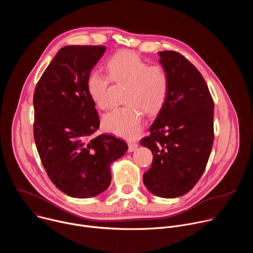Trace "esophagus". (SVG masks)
<instances>
[{
    "mask_svg": "<svg viewBox=\"0 0 253 253\" xmlns=\"http://www.w3.org/2000/svg\"><path fill=\"white\" fill-rule=\"evenodd\" d=\"M138 147V143L137 142H129L128 144V151L129 152H133L134 150H136Z\"/></svg>",
    "mask_w": 253,
    "mask_h": 253,
    "instance_id": "esophagus-1",
    "label": "esophagus"
}]
</instances>
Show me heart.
<instances>
[{
  "mask_svg": "<svg viewBox=\"0 0 253 253\" xmlns=\"http://www.w3.org/2000/svg\"><path fill=\"white\" fill-rule=\"evenodd\" d=\"M107 74L92 71L86 79V90L92 102L101 110L113 107L110 89L112 82L126 85L124 107L115 109L103 119L108 132L127 139L136 138L144 123L143 113L157 114L165 104L170 78L162 64H149L132 51H120L106 62Z\"/></svg>",
  "mask_w": 253,
  "mask_h": 253,
  "instance_id": "obj_1",
  "label": "heart"
}]
</instances>
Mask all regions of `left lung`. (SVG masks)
<instances>
[{
  "label": "left lung",
  "instance_id": "1",
  "mask_svg": "<svg viewBox=\"0 0 253 253\" xmlns=\"http://www.w3.org/2000/svg\"><path fill=\"white\" fill-rule=\"evenodd\" d=\"M158 54L170 88L150 135L140 141L153 154L143 182L153 194L174 198L189 192L205 170L214 140V102L200 72L183 55Z\"/></svg>",
  "mask_w": 253,
  "mask_h": 253
}]
</instances>
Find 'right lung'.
I'll return each instance as SVG.
<instances>
[{
	"instance_id": "add662e5",
	"label": "right lung",
	"mask_w": 253,
	"mask_h": 253,
	"mask_svg": "<svg viewBox=\"0 0 253 253\" xmlns=\"http://www.w3.org/2000/svg\"><path fill=\"white\" fill-rule=\"evenodd\" d=\"M105 46H66L44 71L34 92V138L54 185L71 197L89 198L111 183L110 165L125 141L95 135L100 119L86 79Z\"/></svg>"
}]
</instances>
